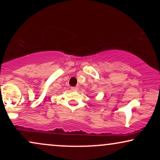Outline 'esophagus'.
Returning a JSON list of instances; mask_svg holds the SVG:
<instances>
[{"label":"esophagus","instance_id":"esophagus-1","mask_svg":"<svg viewBox=\"0 0 160 160\" xmlns=\"http://www.w3.org/2000/svg\"><path fill=\"white\" fill-rule=\"evenodd\" d=\"M71 89L72 91H77L78 89V86H73V87H71Z\"/></svg>","mask_w":160,"mask_h":160}]
</instances>
